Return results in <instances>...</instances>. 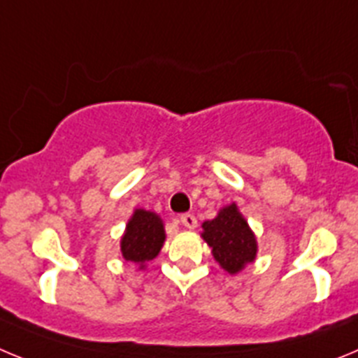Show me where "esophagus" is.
<instances>
[{
    "instance_id": "1",
    "label": "esophagus",
    "mask_w": 358,
    "mask_h": 358,
    "mask_svg": "<svg viewBox=\"0 0 358 358\" xmlns=\"http://www.w3.org/2000/svg\"><path fill=\"white\" fill-rule=\"evenodd\" d=\"M180 223L183 224L185 228H196V224H198V219L194 217L192 214H182L180 215Z\"/></svg>"
}]
</instances>
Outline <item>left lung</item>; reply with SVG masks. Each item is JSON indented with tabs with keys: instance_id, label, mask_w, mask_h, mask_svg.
Masks as SVG:
<instances>
[{
	"instance_id": "left-lung-1",
	"label": "left lung",
	"mask_w": 358,
	"mask_h": 358,
	"mask_svg": "<svg viewBox=\"0 0 358 358\" xmlns=\"http://www.w3.org/2000/svg\"><path fill=\"white\" fill-rule=\"evenodd\" d=\"M203 239L212 248L219 266L231 275L255 260V235L235 205L224 207L217 217L203 223Z\"/></svg>"
}]
</instances>
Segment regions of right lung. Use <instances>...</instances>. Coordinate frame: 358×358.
Returning a JSON list of instances; mask_svg holds the SVG:
<instances>
[{"label":"right lung","instance_id":"1","mask_svg":"<svg viewBox=\"0 0 358 358\" xmlns=\"http://www.w3.org/2000/svg\"><path fill=\"white\" fill-rule=\"evenodd\" d=\"M166 234H164L162 219L153 212L139 208L135 210L127 224V234L121 239L123 257L130 262L141 264L153 260L159 255Z\"/></svg>","mask_w":358,"mask_h":358}]
</instances>
